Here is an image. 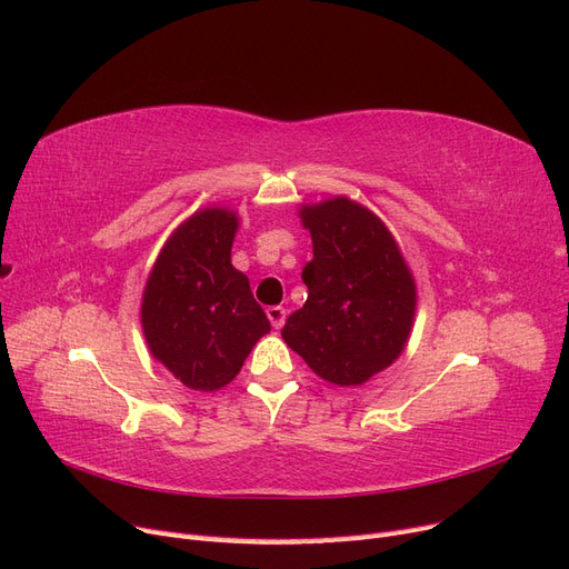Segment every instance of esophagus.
Wrapping results in <instances>:
<instances>
[{
	"instance_id": "1",
	"label": "esophagus",
	"mask_w": 569,
	"mask_h": 569,
	"mask_svg": "<svg viewBox=\"0 0 569 569\" xmlns=\"http://www.w3.org/2000/svg\"><path fill=\"white\" fill-rule=\"evenodd\" d=\"M268 320H270V325L274 327V330H282L284 320H287V311H284L282 306H270L268 308Z\"/></svg>"
}]
</instances>
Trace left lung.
Instances as JSON below:
<instances>
[{
	"mask_svg": "<svg viewBox=\"0 0 569 569\" xmlns=\"http://www.w3.org/2000/svg\"><path fill=\"white\" fill-rule=\"evenodd\" d=\"M301 218L313 237V261L301 272L308 299L287 318L282 339L322 380L363 385L406 347L412 274L385 222L356 201L303 206Z\"/></svg>",
	"mask_w": 569,
	"mask_h": 569,
	"instance_id": "obj_1",
	"label": "left lung"
}]
</instances>
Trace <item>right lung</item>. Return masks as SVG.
I'll return each instance as SVG.
<instances>
[{
	"instance_id": "obj_1",
	"label": "right lung",
	"mask_w": 569,
	"mask_h": 569,
	"mask_svg": "<svg viewBox=\"0 0 569 569\" xmlns=\"http://www.w3.org/2000/svg\"><path fill=\"white\" fill-rule=\"evenodd\" d=\"M237 216L194 213L168 239L147 280L142 327L153 358L197 391L230 385L270 332L249 278L230 263Z\"/></svg>"
}]
</instances>
